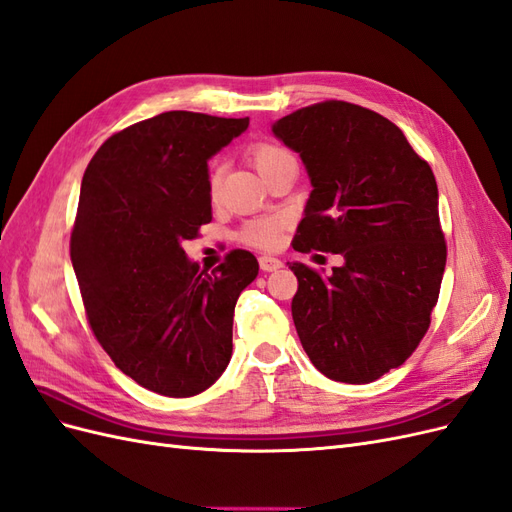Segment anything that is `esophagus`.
Segmentation results:
<instances>
[{
    "instance_id": "obj_1",
    "label": "esophagus",
    "mask_w": 512,
    "mask_h": 512,
    "mask_svg": "<svg viewBox=\"0 0 512 512\" xmlns=\"http://www.w3.org/2000/svg\"><path fill=\"white\" fill-rule=\"evenodd\" d=\"M258 262H260V269L265 273H271V271H277L284 267V262L280 258H273V256H260Z\"/></svg>"
}]
</instances>
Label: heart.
<instances>
[{
  "label": "heart",
  "instance_id": "heart-1",
  "mask_svg": "<svg viewBox=\"0 0 512 512\" xmlns=\"http://www.w3.org/2000/svg\"><path fill=\"white\" fill-rule=\"evenodd\" d=\"M250 160L256 166L260 177L265 179L277 164H282L286 160H294V158L282 147L271 145V143H262V145L252 147ZM209 196L213 200L220 196V173H218V170H211V175H209ZM280 228H282L280 218L254 220L243 228L241 239L245 243L256 245V247H273L277 243V239H280Z\"/></svg>",
  "mask_w": 512,
  "mask_h": 512
}]
</instances>
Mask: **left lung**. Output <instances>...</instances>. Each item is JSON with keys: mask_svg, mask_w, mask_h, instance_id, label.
Masks as SVG:
<instances>
[{"mask_svg": "<svg viewBox=\"0 0 512 512\" xmlns=\"http://www.w3.org/2000/svg\"><path fill=\"white\" fill-rule=\"evenodd\" d=\"M271 130L312 183L292 247L344 258L329 275L290 265L303 350L335 382H374L416 350L438 303L446 243L436 177L395 123L350 102L305 106Z\"/></svg>", "mask_w": 512, "mask_h": 512, "instance_id": "left-lung-1", "label": "left lung"}]
</instances>
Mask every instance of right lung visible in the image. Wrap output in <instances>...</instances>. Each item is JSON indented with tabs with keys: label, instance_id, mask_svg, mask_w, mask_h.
Returning <instances> with one entry per match:
<instances>
[{
	"label": "right lung",
	"instance_id": "obj_1",
	"mask_svg": "<svg viewBox=\"0 0 512 512\" xmlns=\"http://www.w3.org/2000/svg\"><path fill=\"white\" fill-rule=\"evenodd\" d=\"M247 126L168 111L113 134L83 175L70 258L91 331L158 395L203 393L230 363L232 316L258 260L235 250L207 273L183 243L211 222L207 162Z\"/></svg>",
	"mask_w": 512,
	"mask_h": 512
}]
</instances>
